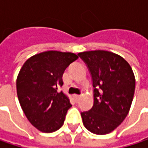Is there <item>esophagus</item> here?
I'll return each mask as SVG.
<instances>
[{
  "label": "esophagus",
  "mask_w": 148,
  "mask_h": 148,
  "mask_svg": "<svg viewBox=\"0 0 148 148\" xmlns=\"http://www.w3.org/2000/svg\"><path fill=\"white\" fill-rule=\"evenodd\" d=\"M74 99H75V101H76V102H78V100H79V98H80V95L74 94Z\"/></svg>",
  "instance_id": "1"
}]
</instances>
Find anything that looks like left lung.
<instances>
[{"label": "left lung", "mask_w": 148, "mask_h": 148, "mask_svg": "<svg viewBox=\"0 0 148 148\" xmlns=\"http://www.w3.org/2000/svg\"><path fill=\"white\" fill-rule=\"evenodd\" d=\"M91 74L93 105L81 112L84 126L92 133L106 134L127 116L133 101L135 79L130 65L120 56L92 50L79 53Z\"/></svg>", "instance_id": "obj_1"}]
</instances>
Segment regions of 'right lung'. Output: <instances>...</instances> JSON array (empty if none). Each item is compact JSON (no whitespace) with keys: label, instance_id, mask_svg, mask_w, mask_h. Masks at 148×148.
<instances>
[{"label":"right lung","instance_id":"1","mask_svg":"<svg viewBox=\"0 0 148 148\" xmlns=\"http://www.w3.org/2000/svg\"><path fill=\"white\" fill-rule=\"evenodd\" d=\"M78 59L70 52L49 50L29 58L17 77V95L29 122L38 130L51 133L64 123L72 106L69 98L58 92L65 69Z\"/></svg>","mask_w":148,"mask_h":148}]
</instances>
